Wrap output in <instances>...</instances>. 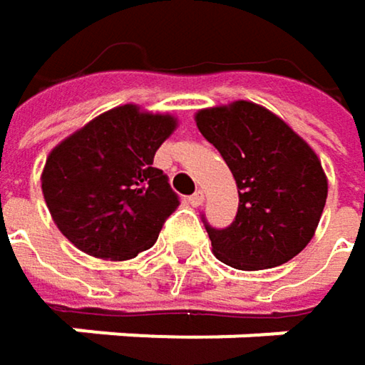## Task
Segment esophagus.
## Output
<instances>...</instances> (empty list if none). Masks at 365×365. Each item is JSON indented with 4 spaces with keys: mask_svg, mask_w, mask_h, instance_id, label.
<instances>
[{
    "mask_svg": "<svg viewBox=\"0 0 365 365\" xmlns=\"http://www.w3.org/2000/svg\"><path fill=\"white\" fill-rule=\"evenodd\" d=\"M202 200H205V194H202L200 190H196L192 196H187V202H190L192 207H198V205H202Z\"/></svg>",
    "mask_w": 365,
    "mask_h": 365,
    "instance_id": "1",
    "label": "esophagus"
}]
</instances>
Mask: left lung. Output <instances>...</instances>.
Wrapping results in <instances>:
<instances>
[{
    "instance_id": "1",
    "label": "left lung",
    "mask_w": 365,
    "mask_h": 365,
    "mask_svg": "<svg viewBox=\"0 0 365 365\" xmlns=\"http://www.w3.org/2000/svg\"><path fill=\"white\" fill-rule=\"evenodd\" d=\"M194 120L239 190L235 222L224 230L205 224L215 257L239 270L289 262L315 237L328 198L315 150L277 113L252 101L198 110Z\"/></svg>"
}]
</instances>
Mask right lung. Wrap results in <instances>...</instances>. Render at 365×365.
<instances>
[{"mask_svg": "<svg viewBox=\"0 0 365 365\" xmlns=\"http://www.w3.org/2000/svg\"><path fill=\"white\" fill-rule=\"evenodd\" d=\"M175 128V115L126 103L65 137L41 171L43 200L63 237L115 262L150 250L180 207L167 175L152 167Z\"/></svg>", "mask_w": 365, "mask_h": 365, "instance_id": "1", "label": "right lung"}]
</instances>
